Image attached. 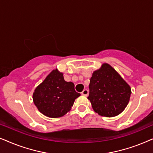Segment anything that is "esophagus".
Wrapping results in <instances>:
<instances>
[{"mask_svg": "<svg viewBox=\"0 0 153 153\" xmlns=\"http://www.w3.org/2000/svg\"><path fill=\"white\" fill-rule=\"evenodd\" d=\"M81 94H82V95L87 97V96L88 95V91L87 89H84L82 92H81Z\"/></svg>", "mask_w": 153, "mask_h": 153, "instance_id": "34e87169", "label": "esophagus"}]
</instances>
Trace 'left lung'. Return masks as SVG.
<instances>
[{"label": "left lung", "instance_id": "obj_1", "mask_svg": "<svg viewBox=\"0 0 153 153\" xmlns=\"http://www.w3.org/2000/svg\"><path fill=\"white\" fill-rule=\"evenodd\" d=\"M89 96L95 112L100 116L114 117L122 113L129 103L131 88L120 75L107 63L93 73Z\"/></svg>", "mask_w": 153, "mask_h": 153}]
</instances>
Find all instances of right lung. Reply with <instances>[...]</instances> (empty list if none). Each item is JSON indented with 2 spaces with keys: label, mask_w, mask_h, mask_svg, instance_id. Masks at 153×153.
Listing matches in <instances>:
<instances>
[{
  "label": "right lung",
  "mask_w": 153,
  "mask_h": 153,
  "mask_svg": "<svg viewBox=\"0 0 153 153\" xmlns=\"http://www.w3.org/2000/svg\"><path fill=\"white\" fill-rule=\"evenodd\" d=\"M80 95L75 91L74 83L65 81L63 74L56 69L35 88L33 100L45 116L60 118L70 111L74 100Z\"/></svg>",
  "instance_id": "obj_1"
}]
</instances>
